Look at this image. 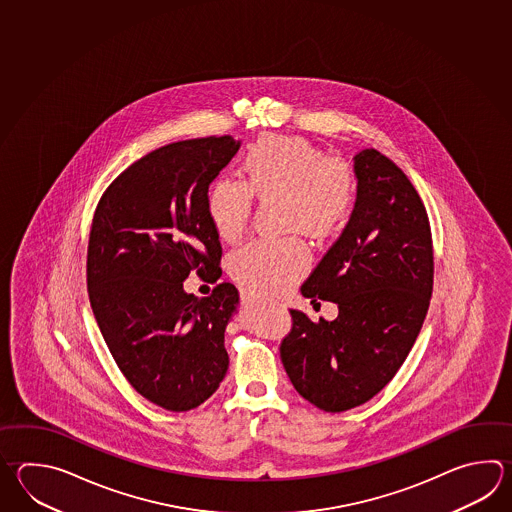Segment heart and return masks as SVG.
Masks as SVG:
<instances>
[{
  "label": "heart",
  "instance_id": "obj_1",
  "mask_svg": "<svg viewBox=\"0 0 512 512\" xmlns=\"http://www.w3.org/2000/svg\"><path fill=\"white\" fill-rule=\"evenodd\" d=\"M242 180L219 178L206 199L208 217L220 239L237 240L250 224L253 195L282 197L284 224L315 239H326L350 217L355 202L352 169L326 158L308 140L266 136L248 147ZM310 251L301 237L253 240L231 257L237 281L262 293L279 292L303 275Z\"/></svg>",
  "mask_w": 512,
  "mask_h": 512
}]
</instances>
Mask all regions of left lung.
<instances>
[{
  "instance_id": "left-lung-1",
  "label": "left lung",
  "mask_w": 512,
  "mask_h": 512,
  "mask_svg": "<svg viewBox=\"0 0 512 512\" xmlns=\"http://www.w3.org/2000/svg\"><path fill=\"white\" fill-rule=\"evenodd\" d=\"M350 220L304 281V297L332 301L334 321L292 313L281 359L295 390L324 412L359 407L405 363L425 321L434 251L427 209L399 167L376 149L354 157Z\"/></svg>"
}]
</instances>
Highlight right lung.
<instances>
[{
    "mask_svg": "<svg viewBox=\"0 0 512 512\" xmlns=\"http://www.w3.org/2000/svg\"><path fill=\"white\" fill-rule=\"evenodd\" d=\"M240 142L206 136L158 147L105 189L87 248L94 319L120 372L140 396L171 412L202 405L230 357L224 332L239 292H184L191 272L215 282L222 248L206 209L209 184Z\"/></svg>",
    "mask_w": 512,
    "mask_h": 512,
    "instance_id": "right-lung-1",
    "label": "right lung"
}]
</instances>
